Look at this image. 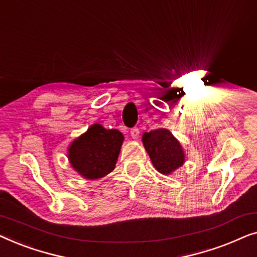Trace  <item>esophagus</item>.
Returning a JSON list of instances; mask_svg holds the SVG:
<instances>
[{"mask_svg": "<svg viewBox=\"0 0 257 257\" xmlns=\"http://www.w3.org/2000/svg\"><path fill=\"white\" fill-rule=\"evenodd\" d=\"M131 137H132V139L133 140H138V138H139V135H140V131H139V128H137V127H135V128H132L131 130Z\"/></svg>", "mask_w": 257, "mask_h": 257, "instance_id": "obj_1", "label": "esophagus"}]
</instances>
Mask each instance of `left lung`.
<instances>
[{
    "label": "left lung",
    "instance_id": "obj_1",
    "mask_svg": "<svg viewBox=\"0 0 257 257\" xmlns=\"http://www.w3.org/2000/svg\"><path fill=\"white\" fill-rule=\"evenodd\" d=\"M143 145L159 173L170 175L185 164V151L180 142L167 128H157L143 135Z\"/></svg>",
    "mask_w": 257,
    "mask_h": 257
}]
</instances>
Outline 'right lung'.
<instances>
[{"mask_svg": "<svg viewBox=\"0 0 257 257\" xmlns=\"http://www.w3.org/2000/svg\"><path fill=\"white\" fill-rule=\"evenodd\" d=\"M122 142L120 131L107 130L96 122L72 140L68 147V160L80 177L97 180L114 170Z\"/></svg>", "mask_w": 257, "mask_h": 257, "instance_id": "add662e5", "label": "right lung"}]
</instances>
